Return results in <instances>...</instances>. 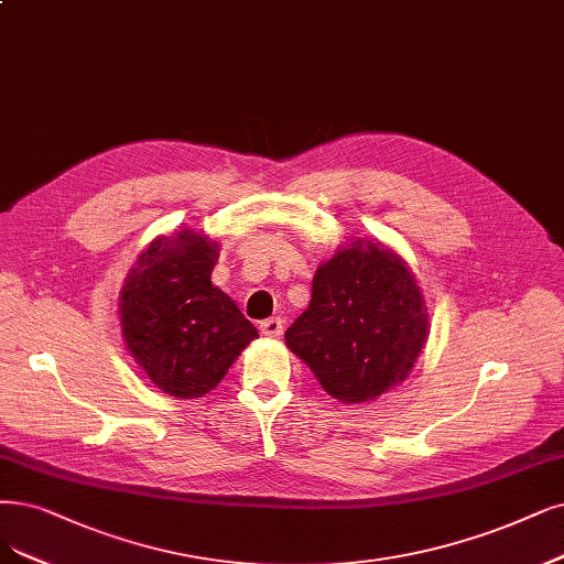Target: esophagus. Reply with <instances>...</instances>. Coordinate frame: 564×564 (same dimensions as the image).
<instances>
[{
  "label": "esophagus",
  "instance_id": "obj_1",
  "mask_svg": "<svg viewBox=\"0 0 564 564\" xmlns=\"http://www.w3.org/2000/svg\"><path fill=\"white\" fill-rule=\"evenodd\" d=\"M260 332L264 337L279 339L283 335V321L281 318H267V321L260 323Z\"/></svg>",
  "mask_w": 564,
  "mask_h": 564
}]
</instances>
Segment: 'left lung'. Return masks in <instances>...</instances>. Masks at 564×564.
I'll return each instance as SVG.
<instances>
[{
    "mask_svg": "<svg viewBox=\"0 0 564 564\" xmlns=\"http://www.w3.org/2000/svg\"><path fill=\"white\" fill-rule=\"evenodd\" d=\"M425 311L394 250L352 239L318 267L308 308L285 329V346L335 400L371 402L411 373L427 341Z\"/></svg>",
    "mask_w": 564,
    "mask_h": 564,
    "instance_id": "1",
    "label": "left lung"
}]
</instances>
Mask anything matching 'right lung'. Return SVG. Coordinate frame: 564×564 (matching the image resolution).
<instances>
[{"label": "right lung", "instance_id": "right-lung-1", "mask_svg": "<svg viewBox=\"0 0 564 564\" xmlns=\"http://www.w3.org/2000/svg\"><path fill=\"white\" fill-rule=\"evenodd\" d=\"M218 241L195 229L160 237L120 290V329L134 362L162 392L195 400L212 392L258 339L239 306L212 283Z\"/></svg>", "mask_w": 564, "mask_h": 564}]
</instances>
